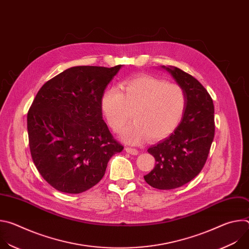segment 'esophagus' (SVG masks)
<instances>
[{
    "label": "esophagus",
    "instance_id": "1",
    "mask_svg": "<svg viewBox=\"0 0 249 249\" xmlns=\"http://www.w3.org/2000/svg\"><path fill=\"white\" fill-rule=\"evenodd\" d=\"M125 151H126L128 154H131V155H133V156H136V155L139 154V151H138V150L133 149V148H129V147L125 148Z\"/></svg>",
    "mask_w": 249,
    "mask_h": 249
}]
</instances>
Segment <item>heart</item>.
<instances>
[{
    "label": "heart",
    "mask_w": 249,
    "mask_h": 249,
    "mask_svg": "<svg viewBox=\"0 0 249 249\" xmlns=\"http://www.w3.org/2000/svg\"><path fill=\"white\" fill-rule=\"evenodd\" d=\"M120 89L111 88L103 92L100 109L114 132L123 128L133 111L135 121L120 134L125 143L137 145L148 136L154 141L164 139L180 124L187 100L179 85L141 76L123 81Z\"/></svg>",
    "instance_id": "heart-1"
}]
</instances>
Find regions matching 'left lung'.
Returning a JSON list of instances; mask_svg holds the SVG:
<instances>
[{"label":"left lung","instance_id":"1","mask_svg":"<svg viewBox=\"0 0 249 249\" xmlns=\"http://www.w3.org/2000/svg\"><path fill=\"white\" fill-rule=\"evenodd\" d=\"M160 68L184 89L187 102L176 130L149 148L156 165L144 178L154 188L169 190L188 183L202 170L215 136V110L210 94L194 77L176 67Z\"/></svg>","mask_w":249,"mask_h":249}]
</instances>
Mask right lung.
<instances>
[{
  "mask_svg": "<svg viewBox=\"0 0 249 249\" xmlns=\"http://www.w3.org/2000/svg\"><path fill=\"white\" fill-rule=\"evenodd\" d=\"M122 65L65 70L35 96L27 113L33 162L55 189L85 192L103 177L110 158L123 146L102 119L100 98Z\"/></svg>",
  "mask_w": 249,
  "mask_h": 249,
  "instance_id": "1",
  "label": "right lung"
}]
</instances>
